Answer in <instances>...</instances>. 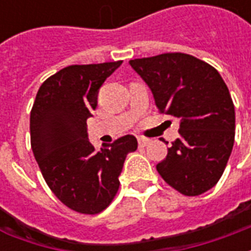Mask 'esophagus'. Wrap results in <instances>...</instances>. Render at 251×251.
I'll use <instances>...</instances> for the list:
<instances>
[{
  "label": "esophagus",
  "mask_w": 251,
  "mask_h": 251,
  "mask_svg": "<svg viewBox=\"0 0 251 251\" xmlns=\"http://www.w3.org/2000/svg\"><path fill=\"white\" fill-rule=\"evenodd\" d=\"M149 144H151V140H149V138H145V137H140V138H138V145L141 148L147 147Z\"/></svg>",
  "instance_id": "esophagus-1"
}]
</instances>
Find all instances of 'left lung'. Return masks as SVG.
Instances as JSON below:
<instances>
[{
  "instance_id": "8db88e82",
  "label": "left lung",
  "mask_w": 251,
  "mask_h": 251,
  "mask_svg": "<svg viewBox=\"0 0 251 251\" xmlns=\"http://www.w3.org/2000/svg\"><path fill=\"white\" fill-rule=\"evenodd\" d=\"M129 63L152 90L158 111L180 120L179 138L157 172L180 194H204L219 181L234 145L235 110L226 83L208 63L181 52Z\"/></svg>"
}]
</instances>
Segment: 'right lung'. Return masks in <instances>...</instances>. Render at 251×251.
I'll use <instances>...</instances> for the list:
<instances>
[{
  "instance_id": "1",
  "label": "right lung",
  "mask_w": 251,
  "mask_h": 251,
  "mask_svg": "<svg viewBox=\"0 0 251 251\" xmlns=\"http://www.w3.org/2000/svg\"><path fill=\"white\" fill-rule=\"evenodd\" d=\"M122 60L75 64L43 83L30 110V147L41 175L68 208L95 215L107 208L120 188L134 136H124L100 151L87 138V118L97 109L100 86Z\"/></svg>"
}]
</instances>
